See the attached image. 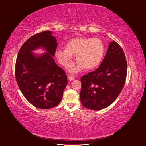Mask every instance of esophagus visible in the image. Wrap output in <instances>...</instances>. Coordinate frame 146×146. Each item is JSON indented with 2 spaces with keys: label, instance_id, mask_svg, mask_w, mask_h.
Segmentation results:
<instances>
[{
  "label": "esophagus",
  "instance_id": "34e87169",
  "mask_svg": "<svg viewBox=\"0 0 146 146\" xmlns=\"http://www.w3.org/2000/svg\"><path fill=\"white\" fill-rule=\"evenodd\" d=\"M75 79V77L72 76H68V79H69V81H73V80Z\"/></svg>",
  "mask_w": 146,
  "mask_h": 146
}]
</instances>
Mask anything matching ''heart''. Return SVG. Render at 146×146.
Returning a JSON list of instances; mask_svg holds the SVG:
<instances>
[{
  "label": "heart",
  "instance_id": "1",
  "mask_svg": "<svg viewBox=\"0 0 146 146\" xmlns=\"http://www.w3.org/2000/svg\"><path fill=\"white\" fill-rule=\"evenodd\" d=\"M105 45L98 38H76L70 40L66 44V48L56 49L55 55L62 65L66 67L76 55L77 61L70 64L68 70L76 73L82 69L91 70L96 67L102 60Z\"/></svg>",
  "mask_w": 146,
  "mask_h": 146
}]
</instances>
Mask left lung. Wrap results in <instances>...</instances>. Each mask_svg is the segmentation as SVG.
I'll use <instances>...</instances> for the list:
<instances>
[{
	"label": "left lung",
	"instance_id": "8db88e82",
	"mask_svg": "<svg viewBox=\"0 0 146 146\" xmlns=\"http://www.w3.org/2000/svg\"><path fill=\"white\" fill-rule=\"evenodd\" d=\"M127 64L121 46L115 41L98 69L83 76L80 100L86 108L100 110L113 103L125 82Z\"/></svg>",
	"mask_w": 146,
	"mask_h": 146
}]
</instances>
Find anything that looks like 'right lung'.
Returning <instances> with one entry per match:
<instances>
[{"label": "right lung", "mask_w": 146, "mask_h": 146, "mask_svg": "<svg viewBox=\"0 0 146 146\" xmlns=\"http://www.w3.org/2000/svg\"><path fill=\"white\" fill-rule=\"evenodd\" d=\"M50 31L32 36L20 48L16 62V79L21 91L31 105L49 109L61 102L67 77L53 60L57 47ZM46 51L38 55L32 52L38 48Z\"/></svg>", "instance_id": "obj_1"}]
</instances>
